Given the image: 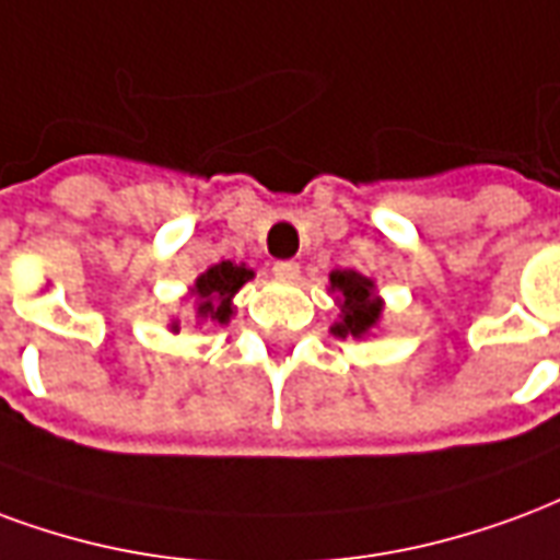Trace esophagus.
I'll return each instance as SVG.
<instances>
[{
  "label": "esophagus",
  "mask_w": 560,
  "mask_h": 560,
  "mask_svg": "<svg viewBox=\"0 0 560 560\" xmlns=\"http://www.w3.org/2000/svg\"><path fill=\"white\" fill-rule=\"evenodd\" d=\"M275 277L277 280H283V283H295L298 277H301V265L292 262V259H285V262L275 265Z\"/></svg>",
  "instance_id": "esophagus-1"
}]
</instances>
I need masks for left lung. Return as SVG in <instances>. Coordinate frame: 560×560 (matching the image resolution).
Listing matches in <instances>:
<instances>
[{
  "instance_id": "obj_1",
  "label": "left lung",
  "mask_w": 560,
  "mask_h": 560,
  "mask_svg": "<svg viewBox=\"0 0 560 560\" xmlns=\"http://www.w3.org/2000/svg\"><path fill=\"white\" fill-rule=\"evenodd\" d=\"M330 292L337 295L340 319L334 322V337H366L382 319V298L375 295V283L370 277L358 275L352 268L330 271Z\"/></svg>"
}]
</instances>
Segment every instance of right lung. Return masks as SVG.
<instances>
[{
	"instance_id": "obj_1",
	"label": "right lung",
	"mask_w": 560,
	"mask_h": 560,
	"mask_svg": "<svg viewBox=\"0 0 560 560\" xmlns=\"http://www.w3.org/2000/svg\"><path fill=\"white\" fill-rule=\"evenodd\" d=\"M253 280V271L247 265H235V262H218L211 265L208 271L196 277L194 289V310H196V322H218V325H226L232 319V298L238 292L241 285ZM173 330H178V322L170 325Z\"/></svg>"
}]
</instances>
